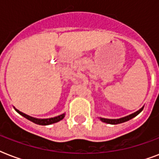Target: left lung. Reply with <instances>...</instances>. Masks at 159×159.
<instances>
[{
  "label": "left lung",
  "instance_id": "1",
  "mask_svg": "<svg viewBox=\"0 0 159 159\" xmlns=\"http://www.w3.org/2000/svg\"><path fill=\"white\" fill-rule=\"evenodd\" d=\"M143 107L140 109V110H139L138 111H136L134 114H131L129 116H125V117H123V118L120 119H117V120H110V119H105V118H100V120L102 121V122H105V123L107 124H111V125H117V124H120V123H124V122H125V121H128L129 120H131L134 117H135L137 115L140 113L141 111H143Z\"/></svg>",
  "mask_w": 159,
  "mask_h": 159
}]
</instances>
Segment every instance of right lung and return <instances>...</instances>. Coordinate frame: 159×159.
I'll list each match as a JSON object with an SVG mask.
<instances>
[{"mask_svg": "<svg viewBox=\"0 0 159 159\" xmlns=\"http://www.w3.org/2000/svg\"><path fill=\"white\" fill-rule=\"evenodd\" d=\"M16 111L18 112L20 115H21L22 116H24L25 118L28 119L29 120L32 121L34 123L37 124V125H51V124L53 123H57L58 121H60L61 120L64 118L65 114H62V115H60L58 116H56V117H53V118H49V119H43V120H40V119H36V118H33V117H30V116H27L25 114L22 113L18 110H16Z\"/></svg>", "mask_w": 159, "mask_h": 159, "instance_id": "right-lung-1", "label": "right lung"}]
</instances>
